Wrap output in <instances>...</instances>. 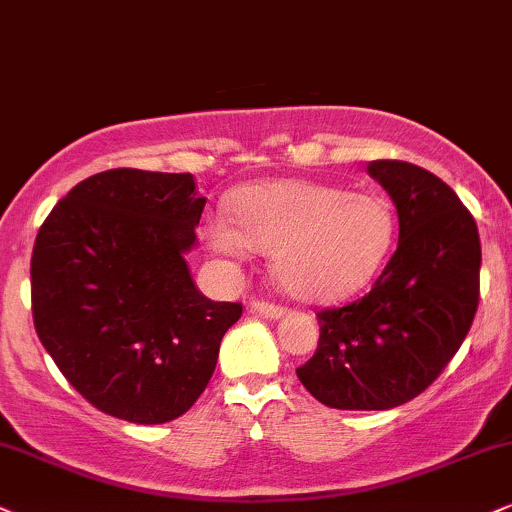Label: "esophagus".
<instances>
[{"mask_svg":"<svg viewBox=\"0 0 512 512\" xmlns=\"http://www.w3.org/2000/svg\"><path fill=\"white\" fill-rule=\"evenodd\" d=\"M250 314H257V316H267V319H281L283 314H286V307H281V304H274V302H264V300H252L248 304Z\"/></svg>","mask_w":512,"mask_h":512,"instance_id":"34e87169","label":"esophagus"}]
</instances>
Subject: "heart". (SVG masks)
Here are the masks:
<instances>
[{"mask_svg":"<svg viewBox=\"0 0 512 512\" xmlns=\"http://www.w3.org/2000/svg\"><path fill=\"white\" fill-rule=\"evenodd\" d=\"M234 224L210 219L205 241L217 255L243 260L271 252L276 281L297 300L335 302L378 274L394 243L390 203L316 181H267L238 193Z\"/></svg>","mask_w":512,"mask_h":512,"instance_id":"b5f03b06","label":"heart"}]
</instances>
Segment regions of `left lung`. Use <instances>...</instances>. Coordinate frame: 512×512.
I'll return each mask as SVG.
<instances>
[{
  "mask_svg": "<svg viewBox=\"0 0 512 512\" xmlns=\"http://www.w3.org/2000/svg\"><path fill=\"white\" fill-rule=\"evenodd\" d=\"M366 170L397 208V250L361 300L316 314L319 345L297 368L314 399L342 411L394 409L428 390L480 302V234L454 189L404 160Z\"/></svg>",
  "mask_w": 512,
  "mask_h": 512,
  "instance_id": "left-lung-1",
  "label": "left lung"
}]
</instances>
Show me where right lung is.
I'll return each mask as SVG.
<instances>
[{
	"label": "right lung",
	"mask_w": 512,
	"mask_h": 512,
	"mask_svg": "<svg viewBox=\"0 0 512 512\" xmlns=\"http://www.w3.org/2000/svg\"><path fill=\"white\" fill-rule=\"evenodd\" d=\"M205 198L193 174L118 167L58 200L30 260L32 321L96 409L139 425L184 416L215 373L241 302H212L184 255Z\"/></svg>",
	"instance_id": "add662e5"
}]
</instances>
